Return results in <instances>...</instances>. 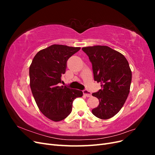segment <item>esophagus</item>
Listing matches in <instances>:
<instances>
[{
	"instance_id": "1",
	"label": "esophagus",
	"mask_w": 155,
	"mask_h": 155,
	"mask_svg": "<svg viewBox=\"0 0 155 155\" xmlns=\"http://www.w3.org/2000/svg\"><path fill=\"white\" fill-rule=\"evenodd\" d=\"M83 94L85 95V96H87V97H91V96H92L91 92H89L87 90H86V89H85V90H83Z\"/></svg>"
}]
</instances>
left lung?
I'll return each mask as SVG.
<instances>
[{
    "instance_id": "1",
    "label": "left lung",
    "mask_w": 155,
    "mask_h": 155,
    "mask_svg": "<svg viewBox=\"0 0 155 155\" xmlns=\"http://www.w3.org/2000/svg\"><path fill=\"white\" fill-rule=\"evenodd\" d=\"M92 65L94 79L101 89L93 93L100 104L92 110L97 118L107 120L120 110L128 97L132 72L124 55L107 46L84 47Z\"/></svg>"
}]
</instances>
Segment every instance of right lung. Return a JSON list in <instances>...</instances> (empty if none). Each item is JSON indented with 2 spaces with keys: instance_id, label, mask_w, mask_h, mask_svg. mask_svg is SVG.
<instances>
[{
  "instance_id": "1",
  "label": "right lung",
  "mask_w": 155,
  "mask_h": 155,
  "mask_svg": "<svg viewBox=\"0 0 155 155\" xmlns=\"http://www.w3.org/2000/svg\"><path fill=\"white\" fill-rule=\"evenodd\" d=\"M81 48L53 45L40 50L30 67V88L39 110L54 121L63 120L71 113L72 103L83 92L59 86L66 72L68 59Z\"/></svg>"
}]
</instances>
